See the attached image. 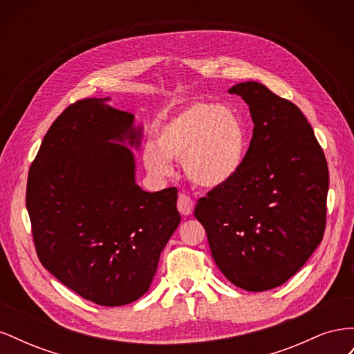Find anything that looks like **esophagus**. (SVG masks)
Listing matches in <instances>:
<instances>
[{
	"label": "esophagus",
	"mask_w": 354,
	"mask_h": 354,
	"mask_svg": "<svg viewBox=\"0 0 354 354\" xmlns=\"http://www.w3.org/2000/svg\"><path fill=\"white\" fill-rule=\"evenodd\" d=\"M195 207V202L190 196H187L186 194H180L178 199H177V209L180 214H183V216H189L194 211Z\"/></svg>",
	"instance_id": "34e87169"
}]
</instances>
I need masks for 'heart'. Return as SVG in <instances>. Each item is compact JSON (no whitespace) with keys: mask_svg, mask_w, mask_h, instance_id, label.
<instances>
[{"mask_svg":"<svg viewBox=\"0 0 354 354\" xmlns=\"http://www.w3.org/2000/svg\"><path fill=\"white\" fill-rule=\"evenodd\" d=\"M246 151V134L232 109L208 102L187 106L160 128L156 145L146 143L143 162L151 173L168 176L171 159L183 160L195 185L216 189L239 171Z\"/></svg>","mask_w":354,"mask_h":354,"instance_id":"obj_1","label":"heart"}]
</instances>
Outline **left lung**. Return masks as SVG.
Segmentation results:
<instances>
[{
  "instance_id": "left-lung-1",
  "label": "left lung",
  "mask_w": 354,
  "mask_h": 354,
  "mask_svg": "<svg viewBox=\"0 0 354 354\" xmlns=\"http://www.w3.org/2000/svg\"><path fill=\"white\" fill-rule=\"evenodd\" d=\"M248 103L254 133L230 181L198 201L195 217L227 279L252 292L294 276L322 242L328 164L298 106L263 84L229 90Z\"/></svg>"
}]
</instances>
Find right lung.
Listing matches in <instances>:
<instances>
[{
	"instance_id": "1",
	"label": "right lung",
	"mask_w": 354,
	"mask_h": 354,
	"mask_svg": "<svg viewBox=\"0 0 354 354\" xmlns=\"http://www.w3.org/2000/svg\"><path fill=\"white\" fill-rule=\"evenodd\" d=\"M78 100L51 124L30 164L26 208L41 264L99 306L140 298L180 223L177 189L142 190L130 149L134 115Z\"/></svg>"
}]
</instances>
